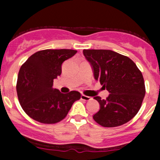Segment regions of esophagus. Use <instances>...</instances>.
Listing matches in <instances>:
<instances>
[{
  "instance_id": "1",
  "label": "esophagus",
  "mask_w": 160,
  "mask_h": 160,
  "mask_svg": "<svg viewBox=\"0 0 160 160\" xmlns=\"http://www.w3.org/2000/svg\"><path fill=\"white\" fill-rule=\"evenodd\" d=\"M81 99H82V100H83V101H90V100L91 99V98H90V97H88V96H86V95H84V94H82V95H81Z\"/></svg>"
}]
</instances>
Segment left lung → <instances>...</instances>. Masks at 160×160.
<instances>
[{"mask_svg":"<svg viewBox=\"0 0 160 160\" xmlns=\"http://www.w3.org/2000/svg\"><path fill=\"white\" fill-rule=\"evenodd\" d=\"M91 64L95 80L109 91L106 99L94 97L100 110L93 116L95 122L107 128L129 122L139 111L145 93L142 72L128 56L106 49H83Z\"/></svg>","mask_w":160,"mask_h":160,"instance_id":"1","label":"left lung"}]
</instances>
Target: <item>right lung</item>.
Segmentation results:
<instances>
[{
	"label": "right lung",
	"mask_w": 160,
	"mask_h": 160,
	"mask_svg": "<svg viewBox=\"0 0 160 160\" xmlns=\"http://www.w3.org/2000/svg\"><path fill=\"white\" fill-rule=\"evenodd\" d=\"M73 49H44L34 53L21 67L17 90L24 111L42 124H56L66 118L72 104L80 100V92L62 93L52 88L60 76L62 63L76 54Z\"/></svg>",
	"instance_id": "add662e5"
}]
</instances>
